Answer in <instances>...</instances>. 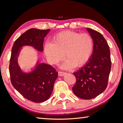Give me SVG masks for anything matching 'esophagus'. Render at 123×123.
<instances>
[{
    "label": "esophagus",
    "mask_w": 123,
    "mask_h": 123,
    "mask_svg": "<svg viewBox=\"0 0 123 123\" xmlns=\"http://www.w3.org/2000/svg\"><path fill=\"white\" fill-rule=\"evenodd\" d=\"M66 74L65 72H61V71H59V72H58V74H59V75L61 76H63L64 75V74Z\"/></svg>",
    "instance_id": "1"
}]
</instances>
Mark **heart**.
<instances>
[{"label": "heart", "mask_w": 123, "mask_h": 123, "mask_svg": "<svg viewBox=\"0 0 123 123\" xmlns=\"http://www.w3.org/2000/svg\"><path fill=\"white\" fill-rule=\"evenodd\" d=\"M54 42L47 41L44 51L49 61L52 64L59 62L66 55L67 57L62 67L70 69L76 66L81 67L88 61L92 53L94 42L88 34L64 31L56 35Z\"/></svg>", "instance_id": "heart-1"}]
</instances>
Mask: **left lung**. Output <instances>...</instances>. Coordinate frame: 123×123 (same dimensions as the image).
Masks as SVG:
<instances>
[{"mask_svg": "<svg viewBox=\"0 0 123 123\" xmlns=\"http://www.w3.org/2000/svg\"><path fill=\"white\" fill-rule=\"evenodd\" d=\"M87 30L94 42L93 51L88 62L74 73L76 83L72 90L77 97L91 99L105 90L111 68L110 47L100 33L90 28Z\"/></svg>", "mask_w": 123, "mask_h": 123, "instance_id": "obj_1", "label": "left lung"}]
</instances>
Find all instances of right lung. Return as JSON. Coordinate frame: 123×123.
Instances as JSON below:
<instances>
[{"label": "right lung", "mask_w": 123, "mask_h": 123, "mask_svg": "<svg viewBox=\"0 0 123 123\" xmlns=\"http://www.w3.org/2000/svg\"><path fill=\"white\" fill-rule=\"evenodd\" d=\"M49 31L29 29L16 39L12 48L9 65L11 84L25 98L34 103H42L49 98L58 73L51 66L43 63L37 64L30 73H25L18 66L17 57L20 48L24 45H31L42 51L44 38Z\"/></svg>", "instance_id": "right-lung-1"}]
</instances>
